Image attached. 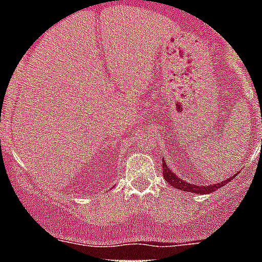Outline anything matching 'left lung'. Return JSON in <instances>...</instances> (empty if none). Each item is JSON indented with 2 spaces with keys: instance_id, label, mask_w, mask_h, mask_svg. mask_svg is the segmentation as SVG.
<instances>
[{
  "instance_id": "1",
  "label": "left lung",
  "mask_w": 262,
  "mask_h": 262,
  "mask_svg": "<svg viewBox=\"0 0 262 262\" xmlns=\"http://www.w3.org/2000/svg\"><path fill=\"white\" fill-rule=\"evenodd\" d=\"M162 173H164V179L168 181V184L173 186V188H177L180 190H184V192H190V193H200V194H208V193H213L214 190H217L219 188H221L223 185H225L226 182H229L230 180L234 179V176H232L229 180H225L221 184H212V185H205L200 186L194 185V184H188L186 181H184L182 179L177 177L174 173L168 168V165L165 162V160L162 158Z\"/></svg>"
}]
</instances>
